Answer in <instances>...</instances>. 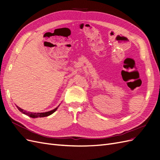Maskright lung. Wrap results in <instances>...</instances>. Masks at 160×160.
Here are the masks:
<instances>
[{"label": "right lung", "instance_id": "obj_1", "mask_svg": "<svg viewBox=\"0 0 160 160\" xmlns=\"http://www.w3.org/2000/svg\"><path fill=\"white\" fill-rule=\"evenodd\" d=\"M17 108L19 110L20 112H21L22 113H23V114L27 115L30 117L31 118H42V117H46V116H50L52 114H53V113L57 110V108H58V106L57 108H56L55 109L51 110V111H49V112H43V113H34V112H27V111H25L22 109H21V108H19L18 106H17Z\"/></svg>", "mask_w": 160, "mask_h": 160}]
</instances>
